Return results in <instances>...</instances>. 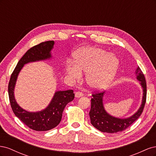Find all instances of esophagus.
Wrapping results in <instances>:
<instances>
[{
	"label": "esophagus",
	"instance_id": "esophagus-1",
	"mask_svg": "<svg viewBox=\"0 0 156 156\" xmlns=\"http://www.w3.org/2000/svg\"><path fill=\"white\" fill-rule=\"evenodd\" d=\"M75 97H76V98H80V97H81V96H83V94L81 92L78 91V92H75Z\"/></svg>",
	"mask_w": 156,
	"mask_h": 156
}]
</instances>
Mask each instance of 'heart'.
Returning a JSON list of instances; mask_svg holds the SVG:
<instances>
[{
	"mask_svg": "<svg viewBox=\"0 0 156 156\" xmlns=\"http://www.w3.org/2000/svg\"><path fill=\"white\" fill-rule=\"evenodd\" d=\"M75 62H67L66 71L75 80L81 79L82 72L87 73L88 86L95 90L107 88L114 79L119 61L116 56L100 48H87L74 55Z\"/></svg>",
	"mask_w": 156,
	"mask_h": 156,
	"instance_id": "b5f03b06",
	"label": "heart"
}]
</instances>
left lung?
<instances>
[{"mask_svg": "<svg viewBox=\"0 0 156 156\" xmlns=\"http://www.w3.org/2000/svg\"><path fill=\"white\" fill-rule=\"evenodd\" d=\"M135 73L136 74V79L140 82V85L143 87V96L142 104L137 112L129 118L124 119H119L108 114L103 104V97L105 92H98L92 94L91 108L89 115L92 125L97 129L109 133L122 131L137 120L142 114L146 100V83L144 75L139 67L136 68Z\"/></svg>", "mask_w": 156, "mask_h": 156, "instance_id": "1", "label": "left lung"}]
</instances>
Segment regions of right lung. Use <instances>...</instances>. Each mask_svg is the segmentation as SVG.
<instances>
[{"label": "right lung", "instance_id": "add662e5", "mask_svg": "<svg viewBox=\"0 0 156 156\" xmlns=\"http://www.w3.org/2000/svg\"><path fill=\"white\" fill-rule=\"evenodd\" d=\"M54 44V41L41 42L28 50L18 62L8 84L9 100L13 113L29 128L37 131H48L59 124L65 107L74 99L73 91L68 90L56 92L48 107L41 111L30 112L24 110L17 104L14 97V88L19 73L23 66L29 62L51 58V51Z\"/></svg>", "mask_w": 156, "mask_h": 156}]
</instances>
